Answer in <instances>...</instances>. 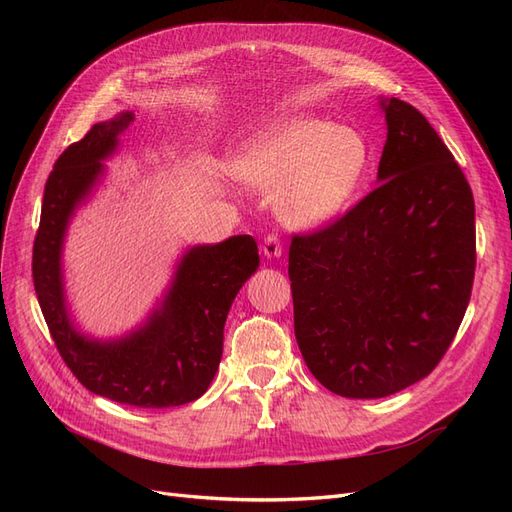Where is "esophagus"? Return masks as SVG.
<instances>
[{
	"label": "esophagus",
	"instance_id": "34e87169",
	"mask_svg": "<svg viewBox=\"0 0 512 512\" xmlns=\"http://www.w3.org/2000/svg\"><path fill=\"white\" fill-rule=\"evenodd\" d=\"M282 250H284V247H282V241L277 235H267L265 241H262V254H265L267 258L282 256Z\"/></svg>",
	"mask_w": 512,
	"mask_h": 512
}]
</instances>
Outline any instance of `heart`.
Wrapping results in <instances>:
<instances>
[{"instance_id": "1", "label": "heart", "mask_w": 512, "mask_h": 512, "mask_svg": "<svg viewBox=\"0 0 512 512\" xmlns=\"http://www.w3.org/2000/svg\"><path fill=\"white\" fill-rule=\"evenodd\" d=\"M365 138L329 119L299 117L247 147L237 175L275 198L290 224H318L342 211L367 173Z\"/></svg>"}]
</instances>
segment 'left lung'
Returning a JSON list of instances; mask_svg holds the SVG:
<instances>
[{
	"label": "left lung",
	"mask_w": 512,
	"mask_h": 512,
	"mask_svg": "<svg viewBox=\"0 0 512 512\" xmlns=\"http://www.w3.org/2000/svg\"><path fill=\"white\" fill-rule=\"evenodd\" d=\"M382 106L378 188L294 235L288 254L299 350L322 386L352 399L393 395L436 369L476 269L466 175L412 104Z\"/></svg>",
	"instance_id": "8db88e82"
}]
</instances>
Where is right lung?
<instances>
[{
	"label": "right lung",
	"instance_id": "obj_1",
	"mask_svg": "<svg viewBox=\"0 0 512 512\" xmlns=\"http://www.w3.org/2000/svg\"><path fill=\"white\" fill-rule=\"evenodd\" d=\"M132 113L96 123L57 158L44 185L32 275L46 327L61 359L91 393L136 408H173L203 395L218 371L224 322L239 288L258 267L250 235L198 245L181 258L162 307L141 331L111 344L74 331L61 284V243L76 205L102 173Z\"/></svg>",
	"mask_w": 512,
	"mask_h": 512
}]
</instances>
